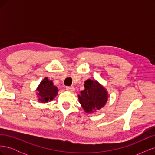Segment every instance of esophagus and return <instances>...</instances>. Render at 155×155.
<instances>
[{"mask_svg": "<svg viewBox=\"0 0 155 155\" xmlns=\"http://www.w3.org/2000/svg\"><path fill=\"white\" fill-rule=\"evenodd\" d=\"M66 90L67 91H69L70 92H72L74 91L75 90V88L73 87V86H71V87H66Z\"/></svg>", "mask_w": 155, "mask_h": 155, "instance_id": "1", "label": "esophagus"}]
</instances>
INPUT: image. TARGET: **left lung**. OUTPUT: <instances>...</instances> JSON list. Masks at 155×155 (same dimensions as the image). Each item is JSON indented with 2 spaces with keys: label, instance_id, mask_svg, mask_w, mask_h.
<instances>
[{
  "label": "left lung",
  "instance_id": "8db88e82",
  "mask_svg": "<svg viewBox=\"0 0 155 155\" xmlns=\"http://www.w3.org/2000/svg\"><path fill=\"white\" fill-rule=\"evenodd\" d=\"M85 89L78 95L79 104L86 113H94L104 107L108 101L107 89L96 80L88 79L84 83Z\"/></svg>",
  "mask_w": 155,
  "mask_h": 155
}]
</instances>
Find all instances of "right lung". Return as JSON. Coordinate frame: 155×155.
<instances>
[{
  "instance_id": "obj_1",
  "label": "right lung",
  "mask_w": 155,
  "mask_h": 155,
  "mask_svg": "<svg viewBox=\"0 0 155 155\" xmlns=\"http://www.w3.org/2000/svg\"><path fill=\"white\" fill-rule=\"evenodd\" d=\"M36 91L39 101L42 104H46L53 100L58 95L59 91L58 87L54 85L53 81L46 77L37 87Z\"/></svg>"
}]
</instances>
